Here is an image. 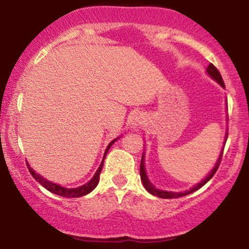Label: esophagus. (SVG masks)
Masks as SVG:
<instances>
[{
  "label": "esophagus",
  "mask_w": 249,
  "mask_h": 249,
  "mask_svg": "<svg viewBox=\"0 0 249 249\" xmlns=\"http://www.w3.org/2000/svg\"><path fill=\"white\" fill-rule=\"evenodd\" d=\"M142 120H143L142 115L140 114V112H135V114L133 115V117H132V125H133V128L139 127V125L142 124Z\"/></svg>",
  "instance_id": "esophagus-1"
}]
</instances>
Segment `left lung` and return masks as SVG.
<instances>
[{"instance_id":"obj_1","label":"left lung","mask_w":249,"mask_h":249,"mask_svg":"<svg viewBox=\"0 0 249 249\" xmlns=\"http://www.w3.org/2000/svg\"><path fill=\"white\" fill-rule=\"evenodd\" d=\"M207 73H209L210 75H211L212 78L214 79V80L218 81V83H219L220 85H222L223 87H225V85H224V81H223L222 75H220L219 71H218V69H217L216 67H214V66L212 65V63H210V66H209V67H207ZM227 138H228V135H227ZM223 151H224V148H223L222 152H220L219 158H218V160H217L216 165H214V168L212 169L211 173H210L209 175H207V178H205V180H202V181L200 182V183L196 184V187H193V188H192L191 191H187V192H184V193H174V192H165V191H160V189L155 188V187H153L152 184H151V182L148 181L147 176H146V173H145V166H143V155H142V164H140V176H142V183H143V187H145L146 191L150 192L151 194H153V196H160V198H163V199H174V198H180V196H187V194L193 193V192H196V189L201 188V187L204 186V184L206 183L207 181L211 180L212 176H213L214 174H216L217 169H218V166H219L220 160H222V157H223Z\"/></svg>"}]
</instances>
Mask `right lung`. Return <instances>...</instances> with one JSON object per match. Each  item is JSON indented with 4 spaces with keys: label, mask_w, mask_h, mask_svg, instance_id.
<instances>
[{
    "label": "right lung",
    "mask_w": 249,
    "mask_h": 249,
    "mask_svg": "<svg viewBox=\"0 0 249 249\" xmlns=\"http://www.w3.org/2000/svg\"><path fill=\"white\" fill-rule=\"evenodd\" d=\"M114 142H115V140H114ZM111 142L109 143V146H107V148L106 151V155H107V150H109V147L112 145V142ZM106 155H104V158H106ZM103 163H104V160H103V162H102L101 165H99L97 173L94 174V176L92 178V180L89 182H87V183L84 184V186L78 187V188H63V187L58 186V184L53 183V182H50V181L45 180V178H43L42 176H39L38 174H36L35 171H33L29 165H27V166H29V170H30L31 175L35 178V180L39 182V183L42 184L44 188H47L49 192H51V193H53V194H57V196H65V198H78V196H86V194H89V192H92L94 188H96V186L98 184V181H99V174H101L102 168H103Z\"/></svg>",
    "instance_id": "right-lung-1"
}]
</instances>
